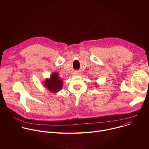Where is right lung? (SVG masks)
Returning <instances> with one entry per match:
<instances>
[{
    "label": "right lung",
    "mask_w": 149,
    "mask_h": 149,
    "mask_svg": "<svg viewBox=\"0 0 149 149\" xmlns=\"http://www.w3.org/2000/svg\"><path fill=\"white\" fill-rule=\"evenodd\" d=\"M62 81L56 72H54L50 79H47L45 82V87L52 93H57L59 91L62 87Z\"/></svg>",
    "instance_id": "obj_1"
}]
</instances>
